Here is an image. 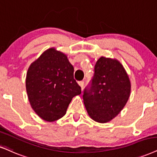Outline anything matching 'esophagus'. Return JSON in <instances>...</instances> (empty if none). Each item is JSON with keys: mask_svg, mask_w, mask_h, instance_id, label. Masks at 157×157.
<instances>
[{"mask_svg": "<svg viewBox=\"0 0 157 157\" xmlns=\"http://www.w3.org/2000/svg\"><path fill=\"white\" fill-rule=\"evenodd\" d=\"M78 85L79 86H81V88L83 89V87H84V82H78Z\"/></svg>", "mask_w": 157, "mask_h": 157, "instance_id": "obj_1", "label": "esophagus"}]
</instances>
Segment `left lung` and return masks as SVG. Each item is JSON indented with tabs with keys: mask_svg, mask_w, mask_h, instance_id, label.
Returning <instances> with one entry per match:
<instances>
[{
	"mask_svg": "<svg viewBox=\"0 0 157 157\" xmlns=\"http://www.w3.org/2000/svg\"><path fill=\"white\" fill-rule=\"evenodd\" d=\"M130 92L131 82L122 64L114 58L101 57L94 65L90 86L84 90L83 101L91 119L106 123L123 109Z\"/></svg>",
	"mask_w": 157,
	"mask_h": 157,
	"instance_id": "obj_1",
	"label": "left lung"
}]
</instances>
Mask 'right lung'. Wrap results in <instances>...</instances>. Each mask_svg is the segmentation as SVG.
<instances>
[{
    "label": "right lung",
    "instance_id": "right-lung-1",
    "mask_svg": "<svg viewBox=\"0 0 157 157\" xmlns=\"http://www.w3.org/2000/svg\"><path fill=\"white\" fill-rule=\"evenodd\" d=\"M74 68L67 55L55 47L46 49L30 64L25 86L30 105L46 121H55L66 113L81 87L73 78Z\"/></svg>",
    "mask_w": 157,
    "mask_h": 157
}]
</instances>
